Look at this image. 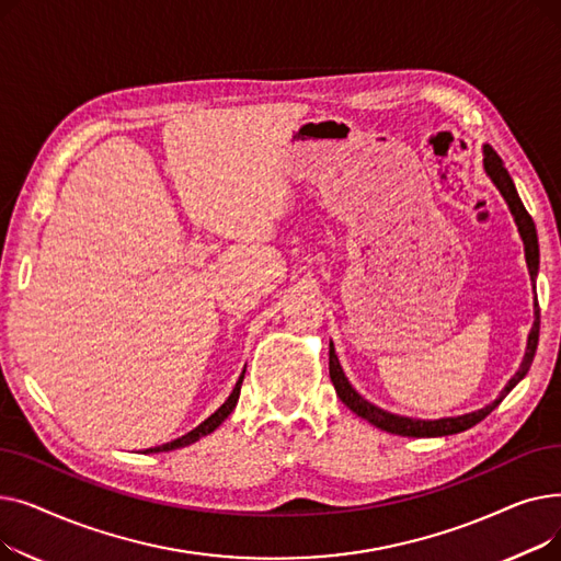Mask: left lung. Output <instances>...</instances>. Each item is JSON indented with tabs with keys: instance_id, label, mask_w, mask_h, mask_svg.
Returning <instances> with one entry per match:
<instances>
[{
	"instance_id": "8db88e82",
	"label": "left lung",
	"mask_w": 561,
	"mask_h": 561,
	"mask_svg": "<svg viewBox=\"0 0 561 561\" xmlns=\"http://www.w3.org/2000/svg\"><path fill=\"white\" fill-rule=\"evenodd\" d=\"M484 170L489 174V180L495 184V188L500 191V195L505 197L510 211L516 220V227H518V233L523 239V245H525V261H527V271H529V279L537 282V273H539V241H537V229H535V222H533V216H529L525 211V206L516 193V186L512 182V176L507 172V168L503 165V159H500L493 147L484 145ZM537 343H539V305H535V325H533V332H529L527 336V350H525V357H523V364L520 368L516 370V375L510 379V385L505 387V391L500 393L491 404H486L484 409H478V411H470V414H463V416H453V419H438V421H421V419H407V416H398V414H391V411H385L375 407L373 402L364 400L355 389H352V385L347 381L341 364H339V357L334 352V345L330 343V377H332V385L336 389V396L343 400V404H347L352 411H355L357 416H362L364 421H368L370 425L385 430V432H391V434H398V436H414V438H423V436H448V434H459L468 427L478 425L480 421H484L491 411L505 400V396L518 385V381L527 375L529 366H533V359H535V352H537Z\"/></svg>"
}]
</instances>
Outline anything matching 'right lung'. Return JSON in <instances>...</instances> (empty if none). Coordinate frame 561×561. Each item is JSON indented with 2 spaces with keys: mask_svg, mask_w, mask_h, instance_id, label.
<instances>
[{
  "mask_svg": "<svg viewBox=\"0 0 561 561\" xmlns=\"http://www.w3.org/2000/svg\"><path fill=\"white\" fill-rule=\"evenodd\" d=\"M243 377H245V370H243V375L239 377V381H236V387H233V391L229 393V398L214 411V414L206 419L204 423H199L195 430H191L188 434H184V436H180V438H174V440H170V444H163V446H157V448H147L145 453H170V450H176V448H186V446H191V444H195V440H199L202 436H206V434H211L216 427H220V423L231 414L233 411V407H236V402H239V396H241V385H243Z\"/></svg>",
  "mask_w": 561,
  "mask_h": 561,
  "instance_id": "obj_1",
  "label": "right lung"
}]
</instances>
